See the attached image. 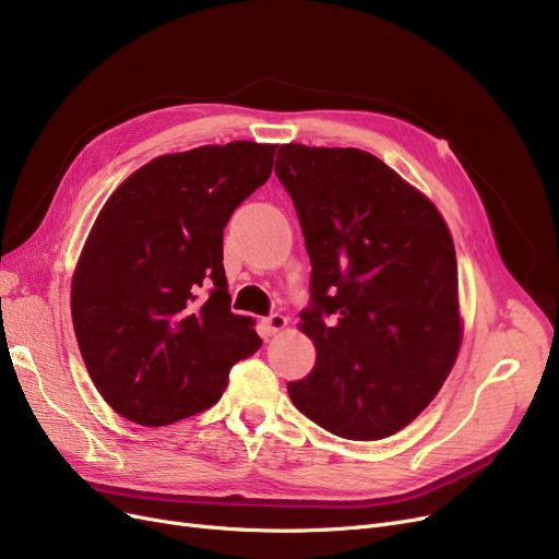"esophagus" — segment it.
<instances>
[{
  "label": "esophagus",
  "mask_w": 559,
  "mask_h": 559,
  "mask_svg": "<svg viewBox=\"0 0 559 559\" xmlns=\"http://www.w3.org/2000/svg\"><path fill=\"white\" fill-rule=\"evenodd\" d=\"M262 326H264L266 335H276L287 326V318L281 312H274V314H270V318L262 320Z\"/></svg>",
  "instance_id": "obj_1"
}]
</instances>
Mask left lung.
I'll return each instance as SVG.
<instances>
[{
    "instance_id": "obj_1",
    "label": "left lung",
    "mask_w": 559,
    "mask_h": 559,
    "mask_svg": "<svg viewBox=\"0 0 559 559\" xmlns=\"http://www.w3.org/2000/svg\"><path fill=\"white\" fill-rule=\"evenodd\" d=\"M276 176L312 264L299 329L318 352L289 400L343 439L393 436L441 391L464 337L450 228L366 151L285 143Z\"/></svg>"
}]
</instances>
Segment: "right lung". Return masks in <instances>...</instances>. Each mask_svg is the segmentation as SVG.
<instances>
[{"instance_id": "add662e5", "label": "right lung", "mask_w": 559, "mask_h": 559, "mask_svg": "<svg viewBox=\"0 0 559 559\" xmlns=\"http://www.w3.org/2000/svg\"><path fill=\"white\" fill-rule=\"evenodd\" d=\"M276 143L159 155L118 185L72 274L86 370L123 418L162 427L219 402L228 370L262 345L230 312L224 228L270 180Z\"/></svg>"}]
</instances>
